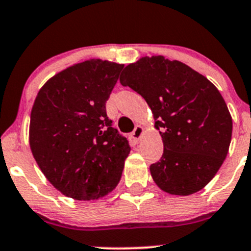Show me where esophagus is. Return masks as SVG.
<instances>
[{
    "mask_svg": "<svg viewBox=\"0 0 251 251\" xmlns=\"http://www.w3.org/2000/svg\"><path fill=\"white\" fill-rule=\"evenodd\" d=\"M142 135H143V127H142V126H136L135 130L131 133V137H132L136 142H138L142 137Z\"/></svg>",
    "mask_w": 251,
    "mask_h": 251,
    "instance_id": "1",
    "label": "esophagus"
}]
</instances>
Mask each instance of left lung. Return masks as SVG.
Returning a JSON list of instances; mask_svg holds the SVG:
<instances>
[{
	"label": "left lung",
	"instance_id": "1",
	"mask_svg": "<svg viewBox=\"0 0 251 251\" xmlns=\"http://www.w3.org/2000/svg\"><path fill=\"white\" fill-rule=\"evenodd\" d=\"M120 82L146 100L160 132L164 153L151 165L164 192L189 196L203 189L228 153L232 118L214 83L178 60L143 57L128 64Z\"/></svg>",
	"mask_w": 251,
	"mask_h": 251
}]
</instances>
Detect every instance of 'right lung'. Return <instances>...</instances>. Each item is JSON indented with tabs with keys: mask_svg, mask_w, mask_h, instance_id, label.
<instances>
[{
	"mask_svg": "<svg viewBox=\"0 0 251 251\" xmlns=\"http://www.w3.org/2000/svg\"><path fill=\"white\" fill-rule=\"evenodd\" d=\"M123 68L85 60L58 73L37 93L30 148L46 178L64 196L93 201L120 181L131 147L111 126L105 103Z\"/></svg>",
	"mask_w": 251,
	"mask_h": 251,
	"instance_id": "add662e5",
	"label": "right lung"
}]
</instances>
